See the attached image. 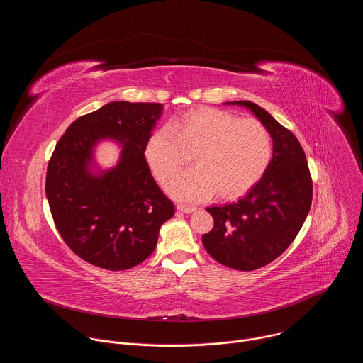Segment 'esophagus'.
<instances>
[{"instance_id": "esophagus-1", "label": "esophagus", "mask_w": 363, "mask_h": 363, "mask_svg": "<svg viewBox=\"0 0 363 363\" xmlns=\"http://www.w3.org/2000/svg\"><path fill=\"white\" fill-rule=\"evenodd\" d=\"M177 210L181 213H185V214H191V213L196 211L195 206H191V205H177Z\"/></svg>"}]
</instances>
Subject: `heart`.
I'll list each match as a JSON object with an SVG mask.
<instances>
[{
    "mask_svg": "<svg viewBox=\"0 0 363 363\" xmlns=\"http://www.w3.org/2000/svg\"><path fill=\"white\" fill-rule=\"evenodd\" d=\"M186 152H194L195 168L169 184L172 196L188 202L214 192L220 198H235L266 174L273 138L260 121L199 108L153 130L145 142L143 158L157 181L167 185L188 162Z\"/></svg>",
    "mask_w": 363,
    "mask_h": 363,
    "instance_id": "b5f03b06",
    "label": "heart"
}]
</instances>
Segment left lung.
<instances>
[{"mask_svg":"<svg viewBox=\"0 0 363 363\" xmlns=\"http://www.w3.org/2000/svg\"><path fill=\"white\" fill-rule=\"evenodd\" d=\"M233 105L248 108L270 130L273 158L244 198L206 208L214 227L202 244L220 264L251 272L276 260L294 241L312 205L313 182L304 150L287 128L252 101Z\"/></svg>","mask_w":363,"mask_h":363,"instance_id":"1","label":"left lung"}]
</instances>
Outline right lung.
<instances>
[{
	"label": "right lung",
	"instance_id": "obj_1",
	"mask_svg": "<svg viewBox=\"0 0 363 363\" xmlns=\"http://www.w3.org/2000/svg\"><path fill=\"white\" fill-rule=\"evenodd\" d=\"M161 112V103H108L76 119L51 155L45 175L51 217L67 247L89 264L111 272L140 264L175 214L143 158ZM103 137L118 138L123 157L115 170L94 177L86 165Z\"/></svg>",
	"mask_w": 363,
	"mask_h": 363
}]
</instances>
